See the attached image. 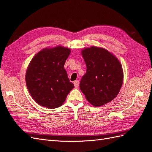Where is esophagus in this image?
Returning a JSON list of instances; mask_svg holds the SVG:
<instances>
[{
	"instance_id": "34e87169",
	"label": "esophagus",
	"mask_w": 152,
	"mask_h": 152,
	"mask_svg": "<svg viewBox=\"0 0 152 152\" xmlns=\"http://www.w3.org/2000/svg\"><path fill=\"white\" fill-rule=\"evenodd\" d=\"M73 84H74V86L75 87H78L79 85V80H75L74 82H73Z\"/></svg>"
}]
</instances>
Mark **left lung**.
<instances>
[{"instance_id": "left-lung-1", "label": "left lung", "mask_w": 152, "mask_h": 152, "mask_svg": "<svg viewBox=\"0 0 152 152\" xmlns=\"http://www.w3.org/2000/svg\"><path fill=\"white\" fill-rule=\"evenodd\" d=\"M87 70L80 82V89L94 107L111 102L118 94L123 82L120 62L104 49L91 47L82 50Z\"/></svg>"}]
</instances>
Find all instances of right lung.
<instances>
[{"mask_svg": "<svg viewBox=\"0 0 152 152\" xmlns=\"http://www.w3.org/2000/svg\"><path fill=\"white\" fill-rule=\"evenodd\" d=\"M70 54L68 48L44 49L31 59L26 73V83L31 97L40 106L58 108L74 87L64 65Z\"/></svg>", "mask_w": 152, "mask_h": 152, "instance_id": "1", "label": "right lung"}]
</instances>
